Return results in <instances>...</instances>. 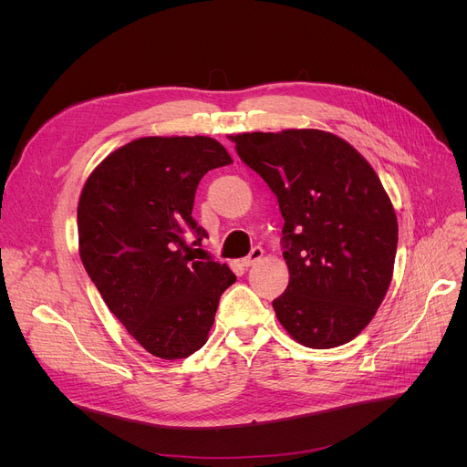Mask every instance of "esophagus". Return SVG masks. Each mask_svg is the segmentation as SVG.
<instances>
[{
    "label": "esophagus",
    "mask_w": 467,
    "mask_h": 467,
    "mask_svg": "<svg viewBox=\"0 0 467 467\" xmlns=\"http://www.w3.org/2000/svg\"><path fill=\"white\" fill-rule=\"evenodd\" d=\"M263 254H265V252H263V248H261V246L252 248V252H250L246 257L242 259V265H244V266H252L254 263H257V261L263 257Z\"/></svg>",
    "instance_id": "34e87169"
}]
</instances>
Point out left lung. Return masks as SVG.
Returning <instances> with one entry per match:
<instances>
[{
  "label": "left lung",
  "mask_w": 467,
  "mask_h": 467,
  "mask_svg": "<svg viewBox=\"0 0 467 467\" xmlns=\"http://www.w3.org/2000/svg\"><path fill=\"white\" fill-rule=\"evenodd\" d=\"M244 164L276 194L289 284L275 312L308 348H335L373 320L394 273L398 219L354 147L322 130L233 138Z\"/></svg>",
  "instance_id": "obj_1"
}]
</instances>
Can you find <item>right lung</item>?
Returning a JSON list of instances; mask_svg holds the SVG:
<instances>
[{
    "label": "right lung",
    "mask_w": 467,
    "mask_h": 467,
    "mask_svg": "<svg viewBox=\"0 0 467 467\" xmlns=\"http://www.w3.org/2000/svg\"><path fill=\"white\" fill-rule=\"evenodd\" d=\"M231 162L208 136L140 138L104 159L83 187L85 271L117 320L161 359L202 348L221 293L236 280L227 265L196 257L208 234L191 215L206 171Z\"/></svg>",
    "instance_id": "1"
}]
</instances>
